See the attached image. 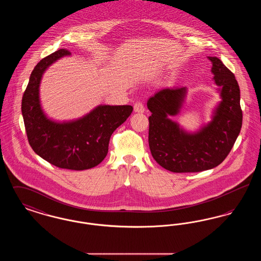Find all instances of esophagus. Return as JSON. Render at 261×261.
I'll return each mask as SVG.
<instances>
[{
  "mask_svg": "<svg viewBox=\"0 0 261 261\" xmlns=\"http://www.w3.org/2000/svg\"><path fill=\"white\" fill-rule=\"evenodd\" d=\"M134 111L135 112H139V113H143L145 112V107L141 101H136L134 103Z\"/></svg>",
  "mask_w": 261,
  "mask_h": 261,
  "instance_id": "esophagus-1",
  "label": "esophagus"
}]
</instances>
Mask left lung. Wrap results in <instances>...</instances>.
<instances>
[{
    "label": "left lung",
    "mask_w": 261,
    "mask_h": 261,
    "mask_svg": "<svg viewBox=\"0 0 261 261\" xmlns=\"http://www.w3.org/2000/svg\"><path fill=\"white\" fill-rule=\"evenodd\" d=\"M211 72L220 86L222 100L211 123L190 134L169 119L178 114L186 97L187 88H165L148 100L149 146L154 161L176 173L200 172L219 165L227 158L240 134L243 112L240 88L234 73L216 57H208Z\"/></svg>",
    "instance_id": "1"
}]
</instances>
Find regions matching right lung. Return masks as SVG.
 Segmentation results:
<instances>
[{
	"label": "right lung",
	"instance_id": "add662e5",
	"mask_svg": "<svg viewBox=\"0 0 261 261\" xmlns=\"http://www.w3.org/2000/svg\"><path fill=\"white\" fill-rule=\"evenodd\" d=\"M67 55L69 50L61 49L38 62L25 89L21 112L29 145L39 156L60 168L85 170L103 161L112 133L130 116L133 108L99 106L71 122L48 119L40 105V81L53 62Z\"/></svg>",
	"mask_w": 261,
	"mask_h": 261
}]
</instances>
